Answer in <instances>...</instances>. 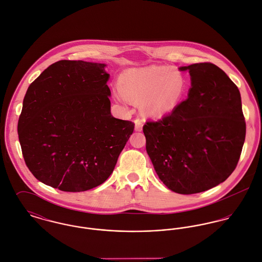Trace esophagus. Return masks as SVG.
I'll return each mask as SVG.
<instances>
[{"label":"esophagus","instance_id":"1","mask_svg":"<svg viewBox=\"0 0 262 262\" xmlns=\"http://www.w3.org/2000/svg\"><path fill=\"white\" fill-rule=\"evenodd\" d=\"M135 129H136V132H141L143 129V122L139 118H137L135 120Z\"/></svg>","mask_w":262,"mask_h":262}]
</instances>
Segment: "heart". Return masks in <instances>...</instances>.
<instances>
[{"label": "heart", "mask_w": 262, "mask_h": 262, "mask_svg": "<svg viewBox=\"0 0 262 262\" xmlns=\"http://www.w3.org/2000/svg\"><path fill=\"white\" fill-rule=\"evenodd\" d=\"M119 97L132 101L143 100L145 116L161 117L171 114L182 101L187 88L184 72L171 66L133 68L123 72L119 79Z\"/></svg>", "instance_id": "b5f03b06"}]
</instances>
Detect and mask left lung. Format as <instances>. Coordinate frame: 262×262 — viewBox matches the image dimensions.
Returning a JSON list of instances; mask_svg holds the SVG:
<instances>
[{
    "instance_id": "8db88e82",
    "label": "left lung",
    "mask_w": 262,
    "mask_h": 262,
    "mask_svg": "<svg viewBox=\"0 0 262 262\" xmlns=\"http://www.w3.org/2000/svg\"><path fill=\"white\" fill-rule=\"evenodd\" d=\"M188 70V98L168 116L146 121V152L160 180L173 192L196 194L224 182L235 170L246 124L238 88L215 64Z\"/></svg>"
}]
</instances>
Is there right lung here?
Segmentation results:
<instances>
[{"label":"right lung","mask_w":262,"mask_h":262,"mask_svg":"<svg viewBox=\"0 0 262 262\" xmlns=\"http://www.w3.org/2000/svg\"><path fill=\"white\" fill-rule=\"evenodd\" d=\"M105 66L60 60L30 84L18 135L30 172L45 185L83 192L114 172L135 123L112 116Z\"/></svg>","instance_id":"1"}]
</instances>
